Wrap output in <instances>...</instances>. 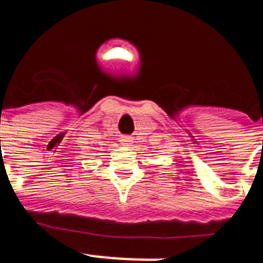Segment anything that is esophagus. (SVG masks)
Returning a JSON list of instances; mask_svg holds the SVG:
<instances>
[{"mask_svg": "<svg viewBox=\"0 0 263 263\" xmlns=\"http://www.w3.org/2000/svg\"><path fill=\"white\" fill-rule=\"evenodd\" d=\"M121 144H123V146H131V144H134V138H132V136H129V135H127V136H121Z\"/></svg>", "mask_w": 263, "mask_h": 263, "instance_id": "obj_1", "label": "esophagus"}]
</instances>
